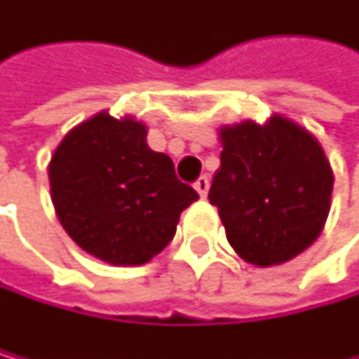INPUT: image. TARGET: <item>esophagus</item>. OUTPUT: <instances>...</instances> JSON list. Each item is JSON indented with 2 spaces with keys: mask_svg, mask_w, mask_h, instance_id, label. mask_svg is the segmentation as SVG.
<instances>
[{
  "mask_svg": "<svg viewBox=\"0 0 359 359\" xmlns=\"http://www.w3.org/2000/svg\"><path fill=\"white\" fill-rule=\"evenodd\" d=\"M193 187H195V191L200 193V197L204 200V197L208 195V187H210V184H208V177H206V175H202L200 180H197V182L193 184Z\"/></svg>",
  "mask_w": 359,
  "mask_h": 359,
  "instance_id": "1",
  "label": "esophagus"
}]
</instances>
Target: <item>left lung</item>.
I'll return each instance as SVG.
<instances>
[{
  "mask_svg": "<svg viewBox=\"0 0 359 359\" xmlns=\"http://www.w3.org/2000/svg\"><path fill=\"white\" fill-rule=\"evenodd\" d=\"M217 135L222 166L208 200L233 251L259 269L306 251L324 229L333 193V168L318 137L280 113L264 124H224Z\"/></svg>",
  "mask_w": 359,
  "mask_h": 359,
  "instance_id": "8db88e82",
  "label": "left lung"
}]
</instances>
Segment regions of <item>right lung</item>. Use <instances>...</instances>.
I'll list each match as a JSON object with an SVG mask.
<instances>
[{"label": "right lung", "mask_w": 359, "mask_h": 359, "mask_svg": "<svg viewBox=\"0 0 359 359\" xmlns=\"http://www.w3.org/2000/svg\"><path fill=\"white\" fill-rule=\"evenodd\" d=\"M144 121L108 111L70 128L48 164L55 215L81 251L113 266L162 253L197 197L172 159L151 151Z\"/></svg>", "instance_id": "add662e5"}]
</instances>
